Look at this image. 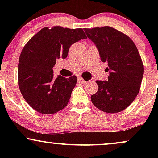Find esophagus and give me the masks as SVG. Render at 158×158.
Listing matches in <instances>:
<instances>
[{
  "label": "esophagus",
  "mask_w": 158,
  "mask_h": 158,
  "mask_svg": "<svg viewBox=\"0 0 158 158\" xmlns=\"http://www.w3.org/2000/svg\"><path fill=\"white\" fill-rule=\"evenodd\" d=\"M78 80H79V82L81 83V84H85V83H87V81L84 80V79H83L81 77H79V78H78Z\"/></svg>",
  "instance_id": "esophagus-1"
}]
</instances>
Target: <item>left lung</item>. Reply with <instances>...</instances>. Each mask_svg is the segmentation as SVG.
<instances>
[{
	"label": "left lung",
	"mask_w": 158,
	"mask_h": 158,
	"mask_svg": "<svg viewBox=\"0 0 158 158\" xmlns=\"http://www.w3.org/2000/svg\"><path fill=\"white\" fill-rule=\"evenodd\" d=\"M84 30L109 70L108 81H96L98 90L90 97L91 102L106 113L122 111L135 100L142 82L144 67L137 47L128 35L113 27Z\"/></svg>",
	"instance_id": "8db88e82"
}]
</instances>
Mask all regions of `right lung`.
Returning <instances> with one entry per match:
<instances>
[{
    "mask_svg": "<svg viewBox=\"0 0 158 158\" xmlns=\"http://www.w3.org/2000/svg\"><path fill=\"white\" fill-rule=\"evenodd\" d=\"M86 39L81 28L44 27L23 47L19 57V86L26 102L36 111L52 114L68 104L77 77L55 79L52 68L56 59H66L73 43Z\"/></svg>",
    "mask_w": 158,
    "mask_h": 158,
    "instance_id": "add662e5",
    "label": "right lung"
}]
</instances>
